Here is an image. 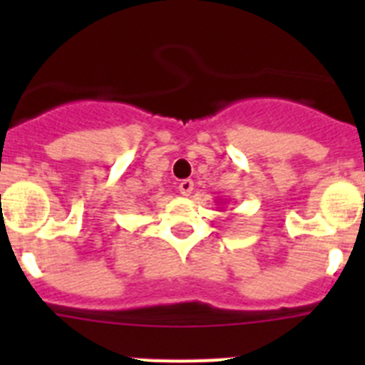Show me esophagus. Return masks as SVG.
Returning a JSON list of instances; mask_svg holds the SVG:
<instances>
[{
	"mask_svg": "<svg viewBox=\"0 0 365 365\" xmlns=\"http://www.w3.org/2000/svg\"><path fill=\"white\" fill-rule=\"evenodd\" d=\"M179 192L182 195H190L193 192V180L192 179H185L179 182Z\"/></svg>",
	"mask_w": 365,
	"mask_h": 365,
	"instance_id": "esophagus-1",
	"label": "esophagus"
}]
</instances>
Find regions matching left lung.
Instances as JSON below:
<instances>
[{
    "label": "left lung",
    "instance_id": "left-lung-1",
    "mask_svg": "<svg viewBox=\"0 0 365 365\" xmlns=\"http://www.w3.org/2000/svg\"><path fill=\"white\" fill-rule=\"evenodd\" d=\"M217 202H219V201H217Z\"/></svg>",
    "mask_w": 365,
    "mask_h": 365
}]
</instances>
